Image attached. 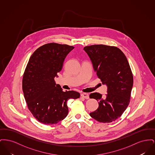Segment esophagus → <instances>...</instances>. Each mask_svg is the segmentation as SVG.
I'll list each match as a JSON object with an SVG mask.
<instances>
[{
    "label": "esophagus",
    "instance_id": "obj_1",
    "mask_svg": "<svg viewBox=\"0 0 155 155\" xmlns=\"http://www.w3.org/2000/svg\"><path fill=\"white\" fill-rule=\"evenodd\" d=\"M81 96L82 97L86 99H89V97L88 94H87V93H82L81 94Z\"/></svg>",
    "mask_w": 155,
    "mask_h": 155
}]
</instances>
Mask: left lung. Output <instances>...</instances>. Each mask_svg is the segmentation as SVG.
I'll return each mask as SVG.
<instances>
[{"label":"left lung","mask_w":155,"mask_h":155,"mask_svg":"<svg viewBox=\"0 0 155 155\" xmlns=\"http://www.w3.org/2000/svg\"><path fill=\"white\" fill-rule=\"evenodd\" d=\"M84 49L91 60L97 76L107 86L105 97L97 92L90 94V98L99 102V106L89 114L101 123L114 121L130 102L133 75L128 61L123 52L114 46L94 45Z\"/></svg>","instance_id":"obj_1"}]
</instances>
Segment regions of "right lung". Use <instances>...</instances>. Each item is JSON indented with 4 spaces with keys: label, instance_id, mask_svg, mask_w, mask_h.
<instances>
[{
    "label": "right lung",
    "instance_id": "1",
    "mask_svg": "<svg viewBox=\"0 0 155 155\" xmlns=\"http://www.w3.org/2000/svg\"><path fill=\"white\" fill-rule=\"evenodd\" d=\"M74 46L49 43L38 48L30 57L23 74L22 88L27 107L33 116L45 125L57 124L68 113L67 102L80 93L64 92L54 78Z\"/></svg>",
    "mask_w": 155,
    "mask_h": 155
}]
</instances>
